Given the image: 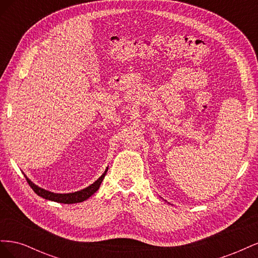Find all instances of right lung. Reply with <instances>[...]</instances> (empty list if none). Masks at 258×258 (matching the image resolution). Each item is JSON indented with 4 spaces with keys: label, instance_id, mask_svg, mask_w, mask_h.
<instances>
[{
    "label": "right lung",
    "instance_id": "1",
    "mask_svg": "<svg viewBox=\"0 0 258 258\" xmlns=\"http://www.w3.org/2000/svg\"><path fill=\"white\" fill-rule=\"evenodd\" d=\"M107 169H105L104 173L101 175L95 183H92L91 185H89L88 187H86V188L79 190V191H75V192H69V194H56V192H51L49 190H46L44 188H41V187H38L37 185H35L33 182H31L30 179L26 176L27 178V182L29 183V185L31 186V188L34 190V192L38 196L44 198V199H47V200H51L54 202H59V204H66V205H71V204H77V202H83L85 200H87L89 197H91L93 194H95L102 183L103 178L107 172Z\"/></svg>",
    "mask_w": 258,
    "mask_h": 258
}]
</instances>
